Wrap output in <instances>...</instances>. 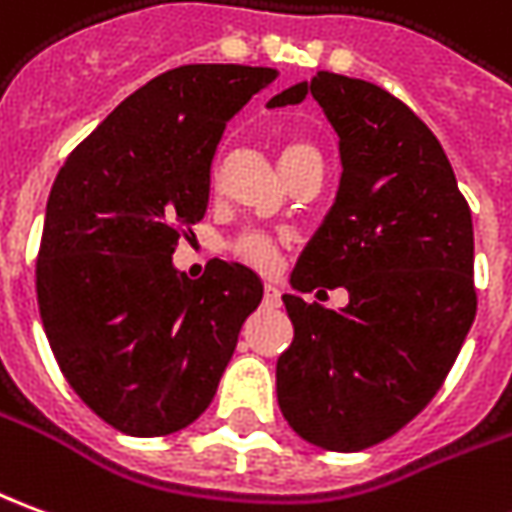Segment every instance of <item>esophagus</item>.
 Segmentation results:
<instances>
[{"label": "esophagus", "instance_id": "obj_1", "mask_svg": "<svg viewBox=\"0 0 512 512\" xmlns=\"http://www.w3.org/2000/svg\"><path fill=\"white\" fill-rule=\"evenodd\" d=\"M280 291H277V288H274V285H271V282H268L266 288H263V305L266 307H280Z\"/></svg>", "mask_w": 512, "mask_h": 512}]
</instances>
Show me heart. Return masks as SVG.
<instances>
[{
	"instance_id": "heart-1",
	"label": "heart",
	"mask_w": 512,
	"mask_h": 512,
	"mask_svg": "<svg viewBox=\"0 0 512 512\" xmlns=\"http://www.w3.org/2000/svg\"><path fill=\"white\" fill-rule=\"evenodd\" d=\"M302 155H318V149L310 141H288V144L282 146V155L280 163H291L296 157ZM230 252L238 260H244L249 266L260 268V271H268V268L277 266V257H280V244H277V238H271L268 232L260 230H246L241 232L235 241L230 244Z\"/></svg>"
}]
</instances>
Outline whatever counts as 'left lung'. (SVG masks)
I'll return each mask as SVG.
<instances>
[{
  "label": "left lung",
  "instance_id": "obj_1",
  "mask_svg": "<svg viewBox=\"0 0 512 512\" xmlns=\"http://www.w3.org/2000/svg\"><path fill=\"white\" fill-rule=\"evenodd\" d=\"M305 96L338 132L343 171L291 285L346 288L349 305L282 296L293 343L277 360V402L307 443L360 452L416 418L455 363L477 313L474 227L443 146L405 102L318 71L268 107Z\"/></svg>",
  "mask_w": 512,
  "mask_h": 512
}]
</instances>
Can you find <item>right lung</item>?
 Segmentation results:
<instances>
[{
	"instance_id": "right-lung-1",
	"label": "right lung",
	"mask_w": 512,
	"mask_h": 512,
	"mask_svg": "<svg viewBox=\"0 0 512 512\" xmlns=\"http://www.w3.org/2000/svg\"><path fill=\"white\" fill-rule=\"evenodd\" d=\"M274 77L235 63L166 71L57 171L35 263L41 321L74 393L119 432L194 424L263 299L252 268L213 260L188 280L171 255L205 219L227 121Z\"/></svg>"
}]
</instances>
